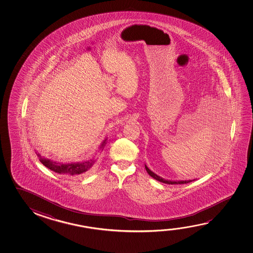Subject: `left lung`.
Here are the masks:
<instances>
[{"label":"left lung","instance_id":"1","mask_svg":"<svg viewBox=\"0 0 253 253\" xmlns=\"http://www.w3.org/2000/svg\"><path fill=\"white\" fill-rule=\"evenodd\" d=\"M145 168L146 171H147V173L148 174H150L153 178L155 179V180H157L159 182H164V183H168V184H183V183H188V182H193L195 181L194 180H185V181H183V180H179V181H172V180H167V179L162 178L161 176H159L158 174H155V173H153L152 170L149 169H148V167L146 166L145 164Z\"/></svg>","mask_w":253,"mask_h":253}]
</instances>
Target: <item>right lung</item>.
Masks as SVG:
<instances>
[{
    "mask_svg": "<svg viewBox=\"0 0 253 253\" xmlns=\"http://www.w3.org/2000/svg\"><path fill=\"white\" fill-rule=\"evenodd\" d=\"M108 138H105L100 146V151L103 150L105 145L107 144ZM40 162H42L44 166L46 167L50 170L54 171L55 173L67 175H79L84 174L90 169L92 165L96 162L95 160H89L86 162H71V163H61V162H53L49 159L42 157L40 153L35 152Z\"/></svg>",
    "mask_w": 253,
    "mask_h": 253,
    "instance_id": "add662e5",
    "label": "right lung"
}]
</instances>
